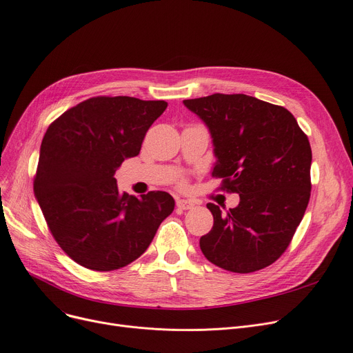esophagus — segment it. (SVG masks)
<instances>
[{"mask_svg":"<svg viewBox=\"0 0 353 353\" xmlns=\"http://www.w3.org/2000/svg\"><path fill=\"white\" fill-rule=\"evenodd\" d=\"M176 206L181 210H189V209H193L194 208V203L190 201V200H186V199H177L176 200Z\"/></svg>","mask_w":353,"mask_h":353,"instance_id":"esophagus-1","label":"esophagus"}]
</instances>
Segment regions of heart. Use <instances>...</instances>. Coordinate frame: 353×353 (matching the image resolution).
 Returning <instances> with one entry per match:
<instances>
[{"label":"heart","instance_id":"1","mask_svg":"<svg viewBox=\"0 0 353 353\" xmlns=\"http://www.w3.org/2000/svg\"><path fill=\"white\" fill-rule=\"evenodd\" d=\"M179 186H184V184H186V180H184L183 177H179Z\"/></svg>","mask_w":353,"mask_h":353}]
</instances>
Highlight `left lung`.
<instances>
[{
    "instance_id": "1",
    "label": "left lung",
    "mask_w": 353,
    "mask_h": 353,
    "mask_svg": "<svg viewBox=\"0 0 353 353\" xmlns=\"http://www.w3.org/2000/svg\"><path fill=\"white\" fill-rule=\"evenodd\" d=\"M210 130L217 161L212 176L237 193V208L213 214L200 249L213 265L252 273L279 259L303 219L310 199L312 150L289 110L246 94L184 100Z\"/></svg>"
}]
</instances>
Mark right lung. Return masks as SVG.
Masks as SVG:
<instances>
[{
    "label": "right lung",
    "mask_w": 353,
    "mask_h": 353,
    "mask_svg": "<svg viewBox=\"0 0 353 353\" xmlns=\"http://www.w3.org/2000/svg\"><path fill=\"white\" fill-rule=\"evenodd\" d=\"M165 107L163 100L99 96L48 125L34 194L55 242L80 266L110 272L134 262L173 212L169 193L120 194L114 179Z\"/></svg>",
    "instance_id": "right-lung-1"
}]
</instances>
